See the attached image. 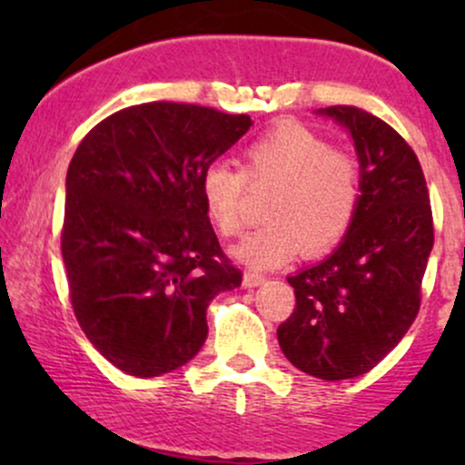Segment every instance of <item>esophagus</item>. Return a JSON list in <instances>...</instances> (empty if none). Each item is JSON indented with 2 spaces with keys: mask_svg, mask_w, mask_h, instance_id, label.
I'll return each mask as SVG.
<instances>
[{
  "mask_svg": "<svg viewBox=\"0 0 465 465\" xmlns=\"http://www.w3.org/2000/svg\"><path fill=\"white\" fill-rule=\"evenodd\" d=\"M266 282V277L264 275H260V273H244V277H242V286L244 288H255V286H260V284H264Z\"/></svg>",
  "mask_w": 465,
  "mask_h": 465,
  "instance_id": "1",
  "label": "esophagus"
}]
</instances>
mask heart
Returning <instances> with one entry per match:
<instances>
[{
    "instance_id": "1",
    "label": "heart",
    "mask_w": 465,
    "mask_h": 465,
    "mask_svg": "<svg viewBox=\"0 0 465 465\" xmlns=\"http://www.w3.org/2000/svg\"><path fill=\"white\" fill-rule=\"evenodd\" d=\"M247 183L275 188L264 212L271 223L233 249L253 269H275L300 249L319 255L336 247L354 223L362 190L359 162L300 124L277 126L251 142L242 170L221 162L203 170V207L225 238L240 236L247 225Z\"/></svg>"
}]
</instances>
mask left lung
Returning a JSON list of instances; mask_svg holds the SVG:
<instances>
[{
    "label": "left lung",
    "instance_id": "8db88e82",
    "mask_svg": "<svg viewBox=\"0 0 465 465\" xmlns=\"http://www.w3.org/2000/svg\"><path fill=\"white\" fill-rule=\"evenodd\" d=\"M317 114L354 140L361 203L334 253L288 277L295 311L277 341L297 370L348 381L373 370L418 317L433 212L418 157L387 122L343 104Z\"/></svg>",
    "mask_w": 465,
    "mask_h": 465
}]
</instances>
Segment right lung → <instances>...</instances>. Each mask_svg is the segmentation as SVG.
I'll return each instance as SVG.
<instances>
[{"mask_svg": "<svg viewBox=\"0 0 465 465\" xmlns=\"http://www.w3.org/2000/svg\"><path fill=\"white\" fill-rule=\"evenodd\" d=\"M249 126L244 114L143 103L95 124L69 162V300L94 348L129 376L194 359L210 302L242 282L203 207L201 174Z\"/></svg>", "mask_w": 465, "mask_h": 465, "instance_id": "obj_1", "label": "right lung"}]
</instances>
